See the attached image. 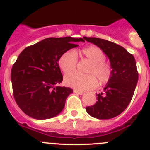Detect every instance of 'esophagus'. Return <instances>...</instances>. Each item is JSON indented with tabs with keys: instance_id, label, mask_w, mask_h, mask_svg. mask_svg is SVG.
I'll use <instances>...</instances> for the list:
<instances>
[{
	"instance_id": "34e87169",
	"label": "esophagus",
	"mask_w": 150,
	"mask_h": 150,
	"mask_svg": "<svg viewBox=\"0 0 150 150\" xmlns=\"http://www.w3.org/2000/svg\"><path fill=\"white\" fill-rule=\"evenodd\" d=\"M74 92L76 94H78V95H83V91H79L76 89H74Z\"/></svg>"
}]
</instances>
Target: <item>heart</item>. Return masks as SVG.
<instances>
[{
  "mask_svg": "<svg viewBox=\"0 0 150 150\" xmlns=\"http://www.w3.org/2000/svg\"><path fill=\"white\" fill-rule=\"evenodd\" d=\"M78 52L82 59L90 62L86 71L87 75H80L76 73L67 74L64 79L66 86L83 91L95 88L98 86V81L100 85L110 81L112 69L110 62L105 60V54L102 50L96 46H89ZM76 54V52L72 50L62 54L59 60V65L63 72L71 73L75 71L78 62Z\"/></svg>",
  "mask_w": 150,
  "mask_h": 150,
  "instance_id": "1",
  "label": "heart"
}]
</instances>
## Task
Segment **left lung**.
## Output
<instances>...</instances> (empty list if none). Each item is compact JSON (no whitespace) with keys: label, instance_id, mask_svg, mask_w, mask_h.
<instances>
[{"label":"left lung","instance_id":"left-lung-1","mask_svg":"<svg viewBox=\"0 0 150 150\" xmlns=\"http://www.w3.org/2000/svg\"><path fill=\"white\" fill-rule=\"evenodd\" d=\"M83 38L103 50L109 58L112 69V76L104 92L96 94L98 101L86 110L96 119H112L126 109L134 95L138 80L134 57L122 46L110 41L97 38Z\"/></svg>","mask_w":150,"mask_h":150}]
</instances>
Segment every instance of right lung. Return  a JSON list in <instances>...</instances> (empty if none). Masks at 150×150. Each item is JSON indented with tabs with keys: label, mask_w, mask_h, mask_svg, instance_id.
Wrapping results in <instances>:
<instances>
[{
	"label": "right lung",
	"mask_w": 150,
	"mask_h": 150,
	"mask_svg": "<svg viewBox=\"0 0 150 150\" xmlns=\"http://www.w3.org/2000/svg\"><path fill=\"white\" fill-rule=\"evenodd\" d=\"M83 38H50L28 46L11 70L13 96L26 115L47 120L59 114L73 89L61 87L63 76L59 60L67 50L78 46Z\"/></svg>",
	"instance_id": "obj_1"
}]
</instances>
